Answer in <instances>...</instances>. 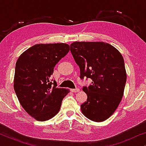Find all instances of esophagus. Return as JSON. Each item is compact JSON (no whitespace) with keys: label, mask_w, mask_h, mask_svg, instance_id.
Returning a JSON list of instances; mask_svg holds the SVG:
<instances>
[{"label":"esophagus","mask_w":146,"mask_h":146,"mask_svg":"<svg viewBox=\"0 0 146 146\" xmlns=\"http://www.w3.org/2000/svg\"><path fill=\"white\" fill-rule=\"evenodd\" d=\"M71 92H72L74 93H76L80 92V89L79 88H76V89H71Z\"/></svg>","instance_id":"34e87169"}]
</instances>
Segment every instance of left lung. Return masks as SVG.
Segmentation results:
<instances>
[{
  "instance_id": "left-lung-1",
  "label": "left lung",
  "mask_w": 146,
  "mask_h": 146,
  "mask_svg": "<svg viewBox=\"0 0 146 146\" xmlns=\"http://www.w3.org/2000/svg\"><path fill=\"white\" fill-rule=\"evenodd\" d=\"M70 52L80 70V78H91L88 87H83L86 102L81 110L87 118L103 121L117 109L126 82L124 60L117 50L103 42H74Z\"/></svg>"
}]
</instances>
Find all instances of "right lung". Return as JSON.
<instances>
[{"label":"right lung","instance_id":"1","mask_svg":"<svg viewBox=\"0 0 146 146\" xmlns=\"http://www.w3.org/2000/svg\"><path fill=\"white\" fill-rule=\"evenodd\" d=\"M69 50L67 44H39L17 60L14 89L22 107L38 121L48 120L56 115L70 92L56 88V81H50L54 68Z\"/></svg>","mask_w":146,"mask_h":146}]
</instances>
